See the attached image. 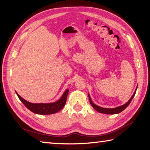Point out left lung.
Instances as JSON below:
<instances>
[{"label":"left lung","instance_id":"obj_1","mask_svg":"<svg viewBox=\"0 0 150 150\" xmlns=\"http://www.w3.org/2000/svg\"><path fill=\"white\" fill-rule=\"evenodd\" d=\"M137 88L135 91H134V93H133V95L132 96V97L129 98V100L127 102L126 104H124L122 106H118L117 108H104L103 107H100V106H98L97 105L95 104L91 100V98L90 96V95L88 94V97H89V100H90V103L91 104V105L92 106L94 109L97 111L98 112L101 113H104V114H117V113H120L121 111H122L124 110H125L126 108L128 107V105L129 104V103H131V101L132 100L133 98L134 97L135 93H136V91H137Z\"/></svg>","mask_w":150,"mask_h":150}]
</instances>
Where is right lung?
<instances>
[{"label":"right lung","instance_id":"1","mask_svg":"<svg viewBox=\"0 0 150 150\" xmlns=\"http://www.w3.org/2000/svg\"><path fill=\"white\" fill-rule=\"evenodd\" d=\"M68 92V89L66 90L60 99L51 103H31L22 98L17 92L16 93L24 106L33 113L39 115H50L57 113L65 106Z\"/></svg>","mask_w":150,"mask_h":150}]
</instances>
